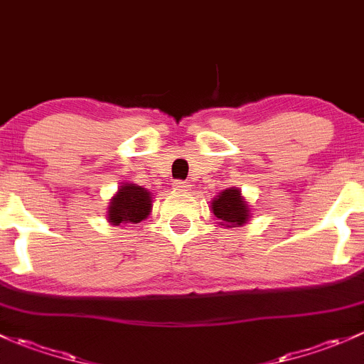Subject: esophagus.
<instances>
[{
	"label": "esophagus",
	"instance_id": "esophagus-1",
	"mask_svg": "<svg viewBox=\"0 0 364 364\" xmlns=\"http://www.w3.org/2000/svg\"><path fill=\"white\" fill-rule=\"evenodd\" d=\"M172 186H174V190H188L190 188V183H186V181H174L172 183Z\"/></svg>",
	"mask_w": 364,
	"mask_h": 364
}]
</instances>
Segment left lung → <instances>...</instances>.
<instances>
[{"label":"left lung","mask_w":364,"mask_h":364,"mask_svg":"<svg viewBox=\"0 0 364 364\" xmlns=\"http://www.w3.org/2000/svg\"><path fill=\"white\" fill-rule=\"evenodd\" d=\"M211 211L220 220V225L225 227H241L250 218V208L237 188H227L215 197Z\"/></svg>","instance_id":"obj_1"}]
</instances>
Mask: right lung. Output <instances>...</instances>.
Masks as SVG:
<instances>
[{
  "label": "right lung",
  "instance_id": "add662e5",
  "mask_svg": "<svg viewBox=\"0 0 364 364\" xmlns=\"http://www.w3.org/2000/svg\"><path fill=\"white\" fill-rule=\"evenodd\" d=\"M151 193L134 183L119 186L116 196L109 203L107 218L112 225L121 223H139L148 218L153 208Z\"/></svg>",
  "mask_w": 364,
  "mask_h": 364
}]
</instances>
